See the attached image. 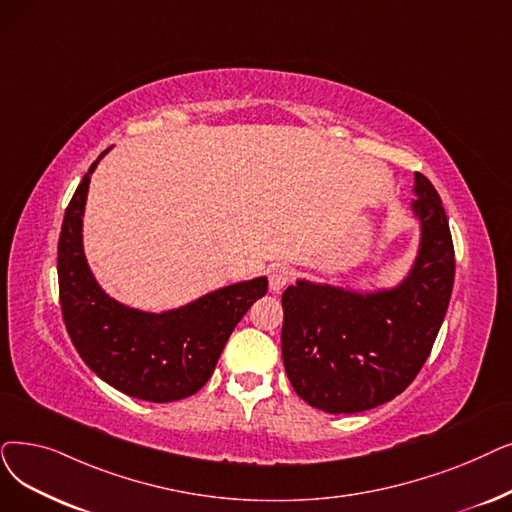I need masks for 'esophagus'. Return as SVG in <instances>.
<instances>
[{
  "label": "esophagus",
  "instance_id": "1",
  "mask_svg": "<svg viewBox=\"0 0 512 512\" xmlns=\"http://www.w3.org/2000/svg\"><path fill=\"white\" fill-rule=\"evenodd\" d=\"M293 278H295V270L286 268V265H280V268H274L270 274V288L274 293H280L282 288H286L293 282Z\"/></svg>",
  "mask_w": 512,
  "mask_h": 512
}]
</instances>
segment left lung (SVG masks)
I'll use <instances>...</instances> for the list:
<instances>
[{"label":"left lung","instance_id":"obj_1","mask_svg":"<svg viewBox=\"0 0 512 512\" xmlns=\"http://www.w3.org/2000/svg\"><path fill=\"white\" fill-rule=\"evenodd\" d=\"M420 247L393 288L358 293L297 280L282 293V360L297 395L328 414H355L402 393L427 362L454 286V244L433 184L414 173Z\"/></svg>","mask_w":512,"mask_h":512}]
</instances>
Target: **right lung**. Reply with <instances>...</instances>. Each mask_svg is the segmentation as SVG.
Instances as JSON below:
<instances>
[{
  "mask_svg": "<svg viewBox=\"0 0 512 512\" xmlns=\"http://www.w3.org/2000/svg\"><path fill=\"white\" fill-rule=\"evenodd\" d=\"M108 150L83 175L62 219L58 288L64 326L81 360L104 383L144 402H177L211 379L234 326L268 293V278L217 288L163 314L108 297L87 265L81 234L90 177Z\"/></svg>",
  "mask_w": 512,
  "mask_h": 512,
  "instance_id": "right-lung-1",
  "label": "right lung"
}]
</instances>
